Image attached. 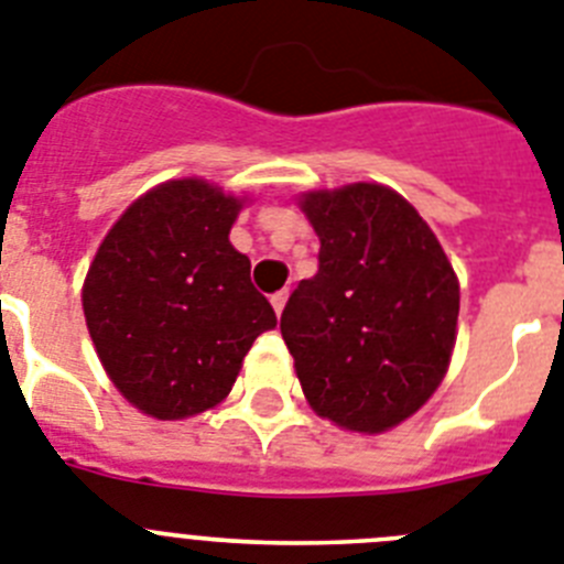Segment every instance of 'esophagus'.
<instances>
[{
    "mask_svg": "<svg viewBox=\"0 0 564 564\" xmlns=\"http://www.w3.org/2000/svg\"><path fill=\"white\" fill-rule=\"evenodd\" d=\"M286 297H289L286 289H281V292H275V295H272V310H275V315H281L283 312V306H286Z\"/></svg>",
    "mask_w": 564,
    "mask_h": 564,
    "instance_id": "1",
    "label": "esophagus"
}]
</instances>
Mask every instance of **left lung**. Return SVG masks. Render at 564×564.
I'll list each match as a JSON object with an SVG mask.
<instances>
[{"label":"left lung","mask_w":564,"mask_h":564,"mask_svg":"<svg viewBox=\"0 0 564 564\" xmlns=\"http://www.w3.org/2000/svg\"><path fill=\"white\" fill-rule=\"evenodd\" d=\"M301 209L321 238L317 275L289 295L281 335L303 394L340 429H394L448 371L457 275L417 209L383 184L306 193Z\"/></svg>","instance_id":"left-lung-1"}]
</instances>
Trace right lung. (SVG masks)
Here are the masks:
<instances>
[{"instance_id": "obj_1", "label": "right lung", "mask_w": 564, "mask_h": 564, "mask_svg": "<svg viewBox=\"0 0 564 564\" xmlns=\"http://www.w3.org/2000/svg\"><path fill=\"white\" fill-rule=\"evenodd\" d=\"M243 200L200 178L159 184L112 224L82 306L112 386L155 420H184L232 391L275 312L229 243Z\"/></svg>"}]
</instances>
